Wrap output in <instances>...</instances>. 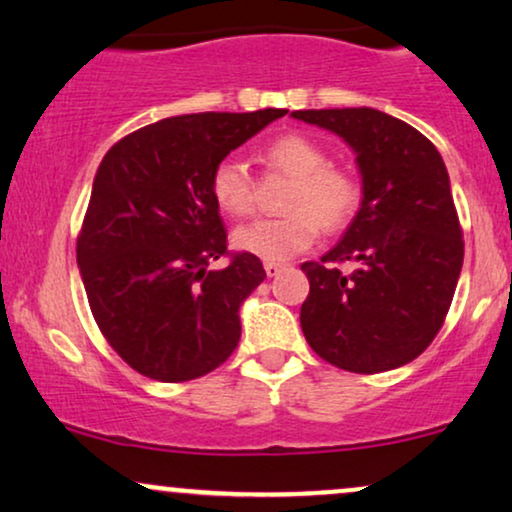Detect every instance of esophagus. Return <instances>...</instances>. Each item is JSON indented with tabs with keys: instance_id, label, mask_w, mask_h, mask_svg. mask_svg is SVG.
<instances>
[{
	"instance_id": "esophagus-1",
	"label": "esophagus",
	"mask_w": 512,
	"mask_h": 512,
	"mask_svg": "<svg viewBox=\"0 0 512 512\" xmlns=\"http://www.w3.org/2000/svg\"><path fill=\"white\" fill-rule=\"evenodd\" d=\"M282 263H273V261H266V275L268 277H275V275H280L282 273Z\"/></svg>"
}]
</instances>
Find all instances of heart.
<instances>
[{
	"mask_svg": "<svg viewBox=\"0 0 512 512\" xmlns=\"http://www.w3.org/2000/svg\"><path fill=\"white\" fill-rule=\"evenodd\" d=\"M263 159L294 178L289 189V213L277 218H254L232 232V244L263 261H287L308 249L320 225L337 230L358 208L361 189L349 170L327 166V151L299 132L275 137L263 147ZM211 194L227 216H244L254 206L249 168L242 159L227 156L213 168Z\"/></svg>",
	"mask_w": 512,
	"mask_h": 512,
	"instance_id": "heart-1",
	"label": "heart"
}]
</instances>
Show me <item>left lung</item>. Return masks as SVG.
I'll list each match as a JSON object with an SVG mask.
<instances>
[{
	"mask_svg": "<svg viewBox=\"0 0 512 512\" xmlns=\"http://www.w3.org/2000/svg\"><path fill=\"white\" fill-rule=\"evenodd\" d=\"M292 118L349 144L361 208L337 244L306 261L301 330L327 363L384 372L418 358L449 313L463 268L451 182L437 147L413 125L368 109H308ZM349 262L351 271H339Z\"/></svg>",
	"mask_w": 512,
	"mask_h": 512,
	"instance_id": "1",
	"label": "left lung"
}]
</instances>
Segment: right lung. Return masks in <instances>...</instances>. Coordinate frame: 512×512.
Returning <instances> with one entry per match:
<instances>
[{
    "mask_svg": "<svg viewBox=\"0 0 512 512\" xmlns=\"http://www.w3.org/2000/svg\"><path fill=\"white\" fill-rule=\"evenodd\" d=\"M285 109L163 118L106 151L78 237V268L99 330L140 375L197 380L242 337L239 306L263 263L227 251L213 168Z\"/></svg>",
    "mask_w": 512,
    "mask_h": 512,
    "instance_id": "1",
    "label": "right lung"
}]
</instances>
